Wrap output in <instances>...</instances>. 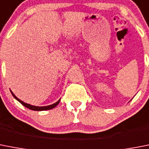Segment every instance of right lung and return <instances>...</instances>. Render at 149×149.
I'll use <instances>...</instances> for the list:
<instances>
[{
  "label": "right lung",
  "mask_w": 149,
  "mask_h": 149,
  "mask_svg": "<svg viewBox=\"0 0 149 149\" xmlns=\"http://www.w3.org/2000/svg\"><path fill=\"white\" fill-rule=\"evenodd\" d=\"M10 92H11V91H10ZM11 93H12V95H13V97H14V98H16V99H17V101H18V102H20V103L22 104V105H24L26 107H27V108H29V109H30V110H32V111H46V110H51V109H52V108H54V107H55L56 106H57V104H59L60 101H61V99H60L59 101H57V102H56V103L53 104H51V105L44 106V107H37V106L31 105V104H26V103H25V102H22L21 100L19 99V98H17V96L15 95L13 93V92H11Z\"/></svg>",
  "instance_id": "add662e5"
}]
</instances>
